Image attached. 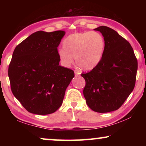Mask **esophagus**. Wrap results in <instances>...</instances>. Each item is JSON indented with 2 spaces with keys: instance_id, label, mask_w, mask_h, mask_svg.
<instances>
[{
  "instance_id": "esophagus-1",
  "label": "esophagus",
  "mask_w": 146,
  "mask_h": 146,
  "mask_svg": "<svg viewBox=\"0 0 146 146\" xmlns=\"http://www.w3.org/2000/svg\"><path fill=\"white\" fill-rule=\"evenodd\" d=\"M74 73H75V76H78L80 75V72H78V71H76H76L74 72Z\"/></svg>"
}]
</instances>
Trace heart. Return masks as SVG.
Masks as SVG:
<instances>
[{
  "instance_id": "1",
  "label": "heart",
  "mask_w": 146,
  "mask_h": 146,
  "mask_svg": "<svg viewBox=\"0 0 146 146\" xmlns=\"http://www.w3.org/2000/svg\"><path fill=\"white\" fill-rule=\"evenodd\" d=\"M63 49L58 55L64 66L73 62L84 70L93 69L100 63L106 48V41L102 34L96 31L75 33L68 36L62 42Z\"/></svg>"
}]
</instances>
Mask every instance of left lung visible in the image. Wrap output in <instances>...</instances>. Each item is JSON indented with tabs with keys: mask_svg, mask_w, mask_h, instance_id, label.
I'll return each mask as SVG.
<instances>
[{
	"mask_svg": "<svg viewBox=\"0 0 146 146\" xmlns=\"http://www.w3.org/2000/svg\"><path fill=\"white\" fill-rule=\"evenodd\" d=\"M94 30L102 34L106 48L98 64L81 74L86 81L83 94L90 108L106 113L119 109L133 91L137 60L130 44L116 31L105 26Z\"/></svg>",
	"mask_w": 146,
	"mask_h": 146,
	"instance_id": "left-lung-1",
	"label": "left lung"
}]
</instances>
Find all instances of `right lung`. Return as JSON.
I'll return each instance as SVG.
<instances>
[{
  "instance_id": "obj_1",
  "label": "right lung",
  "mask_w": 146,
  "mask_h": 146,
  "mask_svg": "<svg viewBox=\"0 0 146 146\" xmlns=\"http://www.w3.org/2000/svg\"><path fill=\"white\" fill-rule=\"evenodd\" d=\"M65 33L37 31L17 46L9 64L12 92L29 112L52 113L61 106L74 72L59 65L58 46Z\"/></svg>"
}]
</instances>
